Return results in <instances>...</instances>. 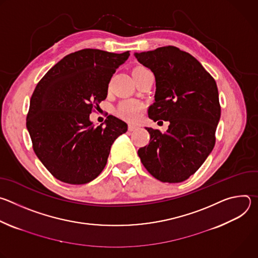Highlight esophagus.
<instances>
[{
    "label": "esophagus",
    "instance_id": "esophagus-1",
    "mask_svg": "<svg viewBox=\"0 0 258 258\" xmlns=\"http://www.w3.org/2000/svg\"><path fill=\"white\" fill-rule=\"evenodd\" d=\"M136 130H138V126H137V125L128 124V131H130V132H133V131H136Z\"/></svg>",
    "mask_w": 258,
    "mask_h": 258
}]
</instances>
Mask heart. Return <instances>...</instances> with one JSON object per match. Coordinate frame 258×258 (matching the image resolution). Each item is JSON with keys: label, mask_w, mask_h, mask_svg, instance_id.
I'll return each instance as SVG.
<instances>
[{"label": "heart", "mask_w": 258, "mask_h": 258, "mask_svg": "<svg viewBox=\"0 0 258 258\" xmlns=\"http://www.w3.org/2000/svg\"><path fill=\"white\" fill-rule=\"evenodd\" d=\"M136 68H142V67L140 66ZM143 108L144 106L140 101L135 99H125L118 104L116 108V113L118 116H120L125 120L135 121L140 117Z\"/></svg>", "instance_id": "obj_1"}]
</instances>
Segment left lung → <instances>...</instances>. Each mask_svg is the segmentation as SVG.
Wrapping results in <instances>:
<instances>
[{
  "label": "left lung",
  "mask_w": 258,
  "mask_h": 258,
  "mask_svg": "<svg viewBox=\"0 0 258 258\" xmlns=\"http://www.w3.org/2000/svg\"><path fill=\"white\" fill-rule=\"evenodd\" d=\"M156 81L148 116L169 121L168 130L146 127L150 143L138 150L145 168L163 182H180L194 174L215 145L220 118L214 79L191 54L173 46L135 54Z\"/></svg>",
  "instance_id": "obj_1"
}]
</instances>
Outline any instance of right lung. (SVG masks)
I'll use <instances>...</instances> for the list:
<instances>
[{"instance_id":"1","label":"right lung","mask_w":258,"mask_h":258,"mask_svg":"<svg viewBox=\"0 0 258 258\" xmlns=\"http://www.w3.org/2000/svg\"><path fill=\"white\" fill-rule=\"evenodd\" d=\"M130 56L98 49L71 53L55 64L36 85L26 117L32 148L57 179L84 185L104 169L113 142L127 131L109 115L95 126L90 114L106 99L108 85Z\"/></svg>"}]
</instances>
